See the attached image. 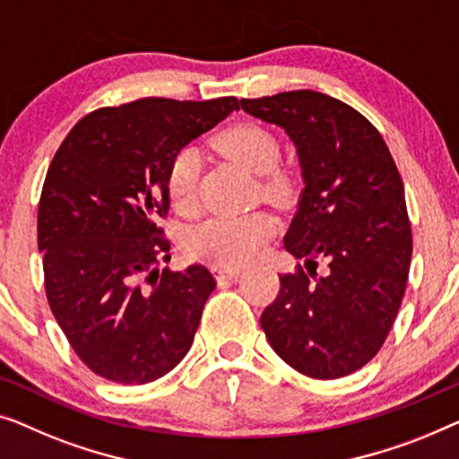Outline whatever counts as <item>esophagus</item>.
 <instances>
[{
  "label": "esophagus",
  "instance_id": "obj_1",
  "mask_svg": "<svg viewBox=\"0 0 459 459\" xmlns=\"http://www.w3.org/2000/svg\"><path fill=\"white\" fill-rule=\"evenodd\" d=\"M214 274L218 281H224V279H237V276L243 274L241 268H222V266H216L214 268Z\"/></svg>",
  "mask_w": 459,
  "mask_h": 459
}]
</instances>
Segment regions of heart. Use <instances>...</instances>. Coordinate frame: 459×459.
<instances>
[{
    "label": "heart",
    "mask_w": 459,
    "mask_h": 459,
    "mask_svg": "<svg viewBox=\"0 0 459 459\" xmlns=\"http://www.w3.org/2000/svg\"><path fill=\"white\" fill-rule=\"evenodd\" d=\"M216 145L245 170L260 174L262 191L270 202L287 204L295 195V178L276 168L281 143L268 128L251 122L229 126L216 137ZM166 193L180 214H191L199 197V156L185 147L174 153L166 172ZM276 221L266 212L212 216L189 230L185 247L193 257L218 266H243L260 254L264 243L274 235Z\"/></svg>",
    "instance_id": "obj_1"
}]
</instances>
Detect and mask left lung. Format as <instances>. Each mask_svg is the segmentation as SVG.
I'll use <instances>...</instances> for the list:
<instances>
[{
	"label": "left lung",
	"instance_id": "8db88e82",
	"mask_svg": "<svg viewBox=\"0 0 459 459\" xmlns=\"http://www.w3.org/2000/svg\"><path fill=\"white\" fill-rule=\"evenodd\" d=\"M241 108L285 128L306 183L285 235L306 268L279 276L260 325L297 372L347 377L383 347L408 285L411 224L395 160L370 120L325 93L301 89L241 100Z\"/></svg>",
	"mask_w": 459,
	"mask_h": 459
}]
</instances>
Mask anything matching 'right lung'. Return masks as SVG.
Instances as JSON below:
<instances>
[{"label":"right lung","instance_id":"1","mask_svg":"<svg viewBox=\"0 0 459 459\" xmlns=\"http://www.w3.org/2000/svg\"><path fill=\"white\" fill-rule=\"evenodd\" d=\"M238 109L237 98H145L100 108L73 126L45 174L37 241L45 295L89 370L145 385L191 350L216 281L170 260L160 218L168 164L180 147Z\"/></svg>","mask_w":459,"mask_h":459}]
</instances>
